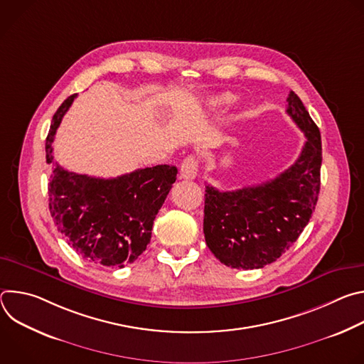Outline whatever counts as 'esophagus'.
Masks as SVG:
<instances>
[{"mask_svg":"<svg viewBox=\"0 0 364 364\" xmlns=\"http://www.w3.org/2000/svg\"><path fill=\"white\" fill-rule=\"evenodd\" d=\"M197 161L194 157H191V155H188V157H186L181 163V167H180V178H184V180H193L196 176H197Z\"/></svg>","mask_w":364,"mask_h":364,"instance_id":"1","label":"esophagus"}]
</instances>
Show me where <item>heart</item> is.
Returning <instances> with one entry per match:
<instances>
[{
  "mask_svg": "<svg viewBox=\"0 0 364 364\" xmlns=\"http://www.w3.org/2000/svg\"><path fill=\"white\" fill-rule=\"evenodd\" d=\"M235 100V96L230 95V93H223V95H219V96H215L209 100V107L212 109H222V108H226L229 107L230 103H233Z\"/></svg>",
  "mask_w": 364,
  "mask_h": 364,
  "instance_id": "obj_1",
  "label": "heart"
}]
</instances>
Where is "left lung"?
Instances as JSON below:
<instances>
[{
    "label": "left lung",
    "mask_w": 364,
    "mask_h": 364,
    "mask_svg": "<svg viewBox=\"0 0 364 364\" xmlns=\"http://www.w3.org/2000/svg\"><path fill=\"white\" fill-rule=\"evenodd\" d=\"M287 102V114L306 138L298 160L257 186L233 191L205 186V245L226 267L259 269L275 262L316 210L323 161L320 129L294 92Z\"/></svg>",
    "instance_id": "obj_1"
}]
</instances>
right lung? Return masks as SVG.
<instances>
[{"label":"right lung","instance_id":"right-lung-1","mask_svg":"<svg viewBox=\"0 0 364 364\" xmlns=\"http://www.w3.org/2000/svg\"><path fill=\"white\" fill-rule=\"evenodd\" d=\"M75 97L72 95L62 103L46 138V160L51 164L50 215L86 261L124 268L146 249L154 219L177 178V168L163 164L115 178H96L60 167L53 161L51 142Z\"/></svg>","mask_w":364,"mask_h":364}]
</instances>
